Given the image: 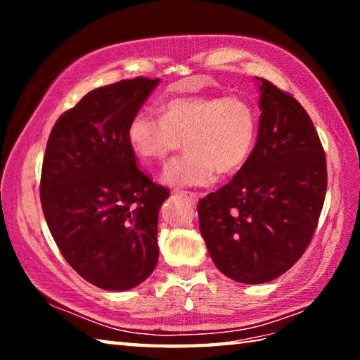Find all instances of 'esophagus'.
<instances>
[{
  "instance_id": "esophagus-1",
  "label": "esophagus",
  "mask_w": 360,
  "mask_h": 360,
  "mask_svg": "<svg viewBox=\"0 0 360 360\" xmlns=\"http://www.w3.org/2000/svg\"><path fill=\"white\" fill-rule=\"evenodd\" d=\"M179 195V197H184L188 203L192 205H197L198 203V195L193 193V192H176Z\"/></svg>"
}]
</instances>
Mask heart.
<instances>
[{
    "mask_svg": "<svg viewBox=\"0 0 360 360\" xmlns=\"http://www.w3.org/2000/svg\"><path fill=\"white\" fill-rule=\"evenodd\" d=\"M257 112L238 96H187L162 106V117L146 111L133 115L127 139L146 165L158 163L181 148L186 155L169 162L162 182L169 187H208L216 169L233 174L246 165L257 141Z\"/></svg>",
    "mask_w": 360,
    "mask_h": 360,
    "instance_id": "1",
    "label": "heart"
}]
</instances>
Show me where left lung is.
<instances>
[{
    "label": "left lung",
    "instance_id": "obj_1",
    "mask_svg": "<svg viewBox=\"0 0 360 360\" xmlns=\"http://www.w3.org/2000/svg\"><path fill=\"white\" fill-rule=\"evenodd\" d=\"M257 141L229 184L198 203L214 265L243 284L281 276L311 241L324 205L327 165L318 131L294 96L255 77Z\"/></svg>",
    "mask_w": 360,
    "mask_h": 360
}]
</instances>
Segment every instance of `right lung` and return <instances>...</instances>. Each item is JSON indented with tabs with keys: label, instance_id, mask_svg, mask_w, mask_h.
<instances>
[{
	"label": "right lung",
	"instance_id": "add662e5",
	"mask_svg": "<svg viewBox=\"0 0 360 360\" xmlns=\"http://www.w3.org/2000/svg\"><path fill=\"white\" fill-rule=\"evenodd\" d=\"M160 79L135 77L89 92L49 136L41 203L60 252L85 281L129 290L158 260V210L169 197L136 167L127 130Z\"/></svg>",
	"mask_w": 360,
	"mask_h": 360
}]
</instances>
